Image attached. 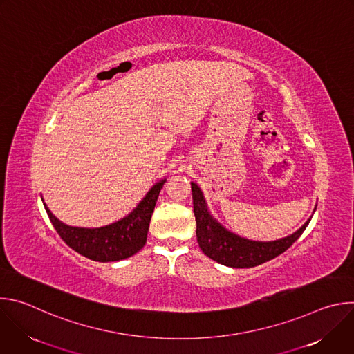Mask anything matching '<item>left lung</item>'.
<instances>
[{
  "label": "left lung",
  "instance_id": "left-lung-1",
  "mask_svg": "<svg viewBox=\"0 0 354 354\" xmlns=\"http://www.w3.org/2000/svg\"><path fill=\"white\" fill-rule=\"evenodd\" d=\"M190 185L198 246L206 257L228 268H254L279 257L301 236L311 221L308 218L295 232L276 241L248 239L227 230L209 210L198 185L194 182H190Z\"/></svg>",
  "mask_w": 354,
  "mask_h": 354
}]
</instances>
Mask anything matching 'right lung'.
<instances>
[{
	"instance_id": "obj_1",
	"label": "right lung",
	"mask_w": 354,
	"mask_h": 354,
	"mask_svg": "<svg viewBox=\"0 0 354 354\" xmlns=\"http://www.w3.org/2000/svg\"><path fill=\"white\" fill-rule=\"evenodd\" d=\"M165 182L167 178L151 187L126 217L97 228L67 225L53 216L43 197L41 201L50 221L71 249L95 262H116L136 255L145 245L151 216Z\"/></svg>"
}]
</instances>
